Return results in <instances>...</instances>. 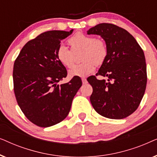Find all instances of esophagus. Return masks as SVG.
I'll use <instances>...</instances> for the list:
<instances>
[{"instance_id":"1","label":"esophagus","mask_w":157,"mask_h":157,"mask_svg":"<svg viewBox=\"0 0 157 157\" xmlns=\"http://www.w3.org/2000/svg\"><path fill=\"white\" fill-rule=\"evenodd\" d=\"M82 83H83V84H86V83H87L86 78H82Z\"/></svg>"}]
</instances>
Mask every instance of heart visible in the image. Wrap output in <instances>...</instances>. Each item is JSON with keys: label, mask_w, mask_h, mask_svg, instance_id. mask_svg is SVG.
<instances>
[{"label": "heart", "mask_w": 157, "mask_h": 157, "mask_svg": "<svg viewBox=\"0 0 157 157\" xmlns=\"http://www.w3.org/2000/svg\"><path fill=\"white\" fill-rule=\"evenodd\" d=\"M71 50L64 44H61L57 50V59L66 67H71L74 61V53L83 51L81 63L73 66L68 71L71 76L85 77L93 73L96 65L100 66L106 59L108 50L106 45L101 39L94 36L78 33L69 38Z\"/></svg>", "instance_id": "obj_1"}]
</instances>
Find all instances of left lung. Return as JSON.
Returning a JSON list of instances; mask_svg holds the SVG:
<instances>
[{"instance_id": "1", "label": "left lung", "mask_w": 157, "mask_h": 157, "mask_svg": "<svg viewBox=\"0 0 157 157\" xmlns=\"http://www.w3.org/2000/svg\"><path fill=\"white\" fill-rule=\"evenodd\" d=\"M87 34L98 35L106 43L108 53L96 76L87 81L93 88L90 101L103 117L121 119L136 110L147 86V65L144 51L132 35L111 23H100Z\"/></svg>"}]
</instances>
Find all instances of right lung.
<instances>
[{
  "label": "right lung",
  "instance_id": "right-lung-1",
  "mask_svg": "<svg viewBox=\"0 0 157 157\" xmlns=\"http://www.w3.org/2000/svg\"><path fill=\"white\" fill-rule=\"evenodd\" d=\"M73 31L40 34L25 44L15 61L13 78L16 101L27 119L40 127L55 125L67 117L82 85L78 76L58 84L67 76V71L57 59V50L61 40Z\"/></svg>",
  "mask_w": 157,
  "mask_h": 157
}]
</instances>
